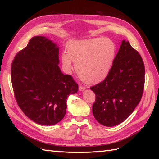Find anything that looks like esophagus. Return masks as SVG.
I'll return each mask as SVG.
<instances>
[{"instance_id":"obj_1","label":"esophagus","mask_w":159,"mask_h":159,"mask_svg":"<svg viewBox=\"0 0 159 159\" xmlns=\"http://www.w3.org/2000/svg\"><path fill=\"white\" fill-rule=\"evenodd\" d=\"M86 89V87H84V86H79V90L80 91V92H83V91H84Z\"/></svg>"}]
</instances>
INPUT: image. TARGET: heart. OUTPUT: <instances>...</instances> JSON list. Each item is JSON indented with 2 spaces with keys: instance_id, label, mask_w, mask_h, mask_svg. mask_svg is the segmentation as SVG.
<instances>
[{
  "instance_id": "1",
  "label": "heart",
  "mask_w": 159,
  "mask_h": 159,
  "mask_svg": "<svg viewBox=\"0 0 159 159\" xmlns=\"http://www.w3.org/2000/svg\"><path fill=\"white\" fill-rule=\"evenodd\" d=\"M116 46L109 39L93 38L75 40L67 45L61 62L67 72L75 63L78 75L87 84H96L109 74L116 56Z\"/></svg>"
}]
</instances>
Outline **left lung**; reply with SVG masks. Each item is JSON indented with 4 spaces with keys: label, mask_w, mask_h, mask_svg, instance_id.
<instances>
[{
    "label": "left lung",
    "mask_w": 159,
    "mask_h": 159,
    "mask_svg": "<svg viewBox=\"0 0 159 159\" xmlns=\"http://www.w3.org/2000/svg\"><path fill=\"white\" fill-rule=\"evenodd\" d=\"M144 82L143 59L124 39L105 79L90 87L96 94L92 106L95 119L109 127L126 120L140 102Z\"/></svg>",
    "instance_id": "obj_1"
}]
</instances>
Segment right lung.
<instances>
[{
	"mask_svg": "<svg viewBox=\"0 0 159 159\" xmlns=\"http://www.w3.org/2000/svg\"><path fill=\"white\" fill-rule=\"evenodd\" d=\"M59 63V47L43 36L32 38L12 62L17 103L37 124L52 126L59 122L66 115L67 97L79 89L72 77L61 72Z\"/></svg>",
	"mask_w": 159,
	"mask_h": 159,
	"instance_id": "obj_1",
	"label": "right lung"
}]
</instances>
